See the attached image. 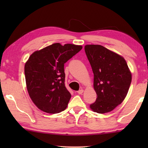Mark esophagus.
I'll use <instances>...</instances> for the list:
<instances>
[{"mask_svg": "<svg viewBox=\"0 0 148 148\" xmlns=\"http://www.w3.org/2000/svg\"><path fill=\"white\" fill-rule=\"evenodd\" d=\"M83 92H84V89H79L78 91H77V93H78L79 95H81V94L83 93Z\"/></svg>", "mask_w": 148, "mask_h": 148, "instance_id": "34e87169", "label": "esophagus"}]
</instances>
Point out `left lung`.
Masks as SVG:
<instances>
[{
    "instance_id": "1",
    "label": "left lung",
    "mask_w": 148,
    "mask_h": 148,
    "mask_svg": "<svg viewBox=\"0 0 148 148\" xmlns=\"http://www.w3.org/2000/svg\"><path fill=\"white\" fill-rule=\"evenodd\" d=\"M85 51L94 74L97 98L90 105L99 114L111 112L123 101L132 75L124 58L101 45H86Z\"/></svg>"
}]
</instances>
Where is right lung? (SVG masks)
Instances as JSON below:
<instances>
[{
  "label": "right lung",
  "mask_w": 148,
  "mask_h": 148,
  "mask_svg": "<svg viewBox=\"0 0 148 148\" xmlns=\"http://www.w3.org/2000/svg\"><path fill=\"white\" fill-rule=\"evenodd\" d=\"M82 49V46L55 43L29 57L25 65L27 89L42 111L56 114L66 109L71 95L64 85V64Z\"/></svg>",
  "instance_id": "obj_1"
}]
</instances>
